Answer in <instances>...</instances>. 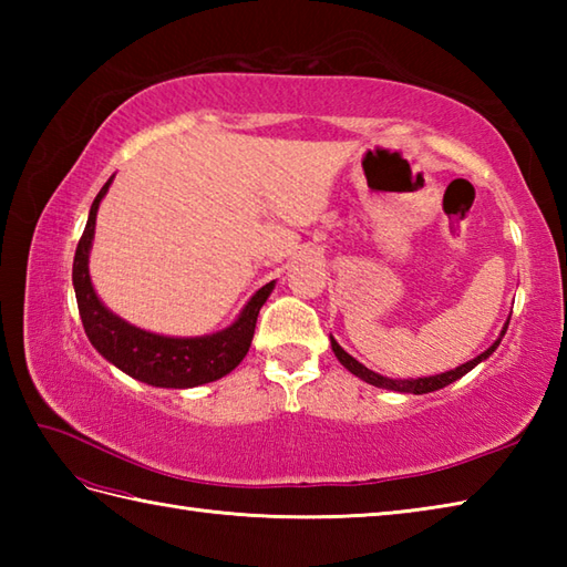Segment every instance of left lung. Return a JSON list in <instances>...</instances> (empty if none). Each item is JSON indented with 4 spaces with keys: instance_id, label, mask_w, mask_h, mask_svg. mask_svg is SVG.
<instances>
[{
    "instance_id": "1",
    "label": "left lung",
    "mask_w": 567,
    "mask_h": 567,
    "mask_svg": "<svg viewBox=\"0 0 567 567\" xmlns=\"http://www.w3.org/2000/svg\"><path fill=\"white\" fill-rule=\"evenodd\" d=\"M507 327H509V321L504 323V329H502V333H499V339L492 343L485 353H480L477 358H473V360H467L465 365H457L455 370H449V372H441V375H431V378H412V380H392V378H382V375H378V372H372V370H368L363 363H358V360L353 358V355H348L343 348L333 341V336H331V348H333V353H336V358L341 360V365L343 368H348L353 372L355 378H360V380H365L368 384H375V388H382V390H394V392H406V394H426V392H436V390H441V388H445V384H451V382H455V380H461L465 372H470L473 370L477 363H483V360H487L492 353L497 351V346H499V341H502V336L507 333Z\"/></svg>"
}]
</instances>
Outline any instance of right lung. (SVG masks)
Wrapping results in <instances>:
<instances>
[{"label": "right lung", "mask_w": 567, "mask_h": 567, "mask_svg": "<svg viewBox=\"0 0 567 567\" xmlns=\"http://www.w3.org/2000/svg\"><path fill=\"white\" fill-rule=\"evenodd\" d=\"M112 179L114 177L106 179V185L92 202L90 219L78 244L75 262H72V285H75L80 319L90 343L126 375L153 384V388L185 390L228 375L246 358L252 333H256L260 307L270 297L275 282L262 285L240 311V317L219 333L197 336V339H171V336L131 327L128 321L118 319L100 302L87 268L97 209Z\"/></svg>", "instance_id": "1"}]
</instances>
